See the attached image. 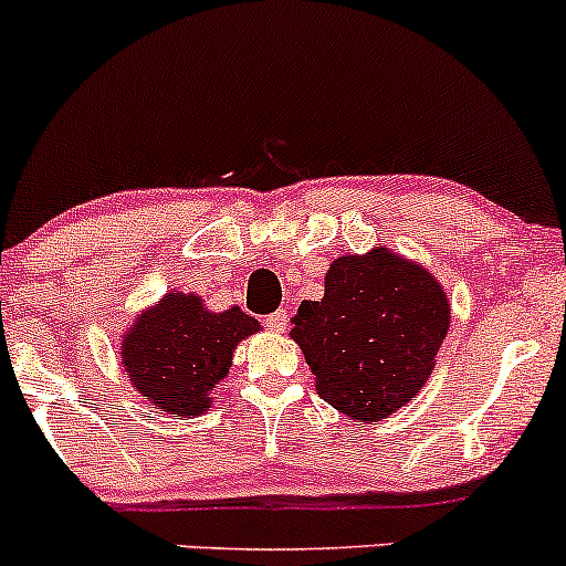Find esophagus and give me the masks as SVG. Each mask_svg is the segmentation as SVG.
Here are the masks:
<instances>
[{"instance_id": "34e87169", "label": "esophagus", "mask_w": 566, "mask_h": 566, "mask_svg": "<svg viewBox=\"0 0 566 566\" xmlns=\"http://www.w3.org/2000/svg\"><path fill=\"white\" fill-rule=\"evenodd\" d=\"M264 326L270 328V332L281 334L285 332V326H289V315H285V310H277V313H270L264 317Z\"/></svg>"}]
</instances>
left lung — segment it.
<instances>
[{
    "mask_svg": "<svg viewBox=\"0 0 566 566\" xmlns=\"http://www.w3.org/2000/svg\"><path fill=\"white\" fill-rule=\"evenodd\" d=\"M317 396L353 420H385L420 392L449 328V302L422 266L377 249L342 256L321 302L291 317Z\"/></svg>",
    "mask_w": 566,
    "mask_h": 566,
    "instance_id": "8db88e82",
    "label": "left lung"
}]
</instances>
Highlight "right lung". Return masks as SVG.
Returning <instances> with one entry per match:
<instances>
[{
  "label": "right lung",
  "mask_w": 566,
  "mask_h": 566,
  "mask_svg": "<svg viewBox=\"0 0 566 566\" xmlns=\"http://www.w3.org/2000/svg\"><path fill=\"white\" fill-rule=\"evenodd\" d=\"M253 332L259 323L238 307L208 313L198 296L168 294L125 336L123 364L133 387L157 409L202 415L230 371L234 345Z\"/></svg>",
  "instance_id": "add662e5"
}]
</instances>
